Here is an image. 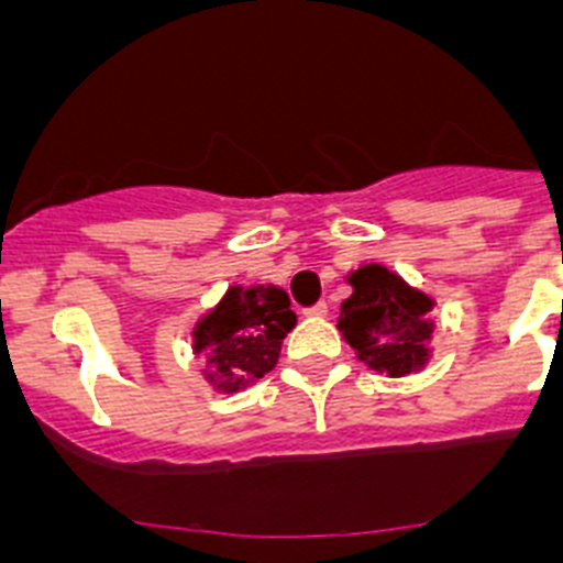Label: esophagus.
Here are the masks:
<instances>
[{
	"instance_id": "obj_1",
	"label": "esophagus",
	"mask_w": 563,
	"mask_h": 563,
	"mask_svg": "<svg viewBox=\"0 0 563 563\" xmlns=\"http://www.w3.org/2000/svg\"><path fill=\"white\" fill-rule=\"evenodd\" d=\"M308 313H311V317H328V302H317V306L313 308H308Z\"/></svg>"
}]
</instances>
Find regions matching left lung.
<instances>
[{
    "instance_id": "8db88e82",
    "label": "left lung",
    "mask_w": 563,
    "mask_h": 563,
    "mask_svg": "<svg viewBox=\"0 0 563 563\" xmlns=\"http://www.w3.org/2000/svg\"><path fill=\"white\" fill-rule=\"evenodd\" d=\"M346 283L353 294L341 302L339 330L358 361L388 377L422 372L433 355L435 299L383 264L358 266Z\"/></svg>"
}]
</instances>
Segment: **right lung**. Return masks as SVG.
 Returning a JSON list of instances; mask_svg holds the SVG:
<instances>
[{"label":"right lung","instance_id":"1","mask_svg":"<svg viewBox=\"0 0 563 563\" xmlns=\"http://www.w3.org/2000/svg\"><path fill=\"white\" fill-rule=\"evenodd\" d=\"M297 317L288 294L272 283L230 286L191 330L194 355L205 358V380L222 394L252 386L275 369L286 333Z\"/></svg>","mask_w":563,"mask_h":563}]
</instances>
